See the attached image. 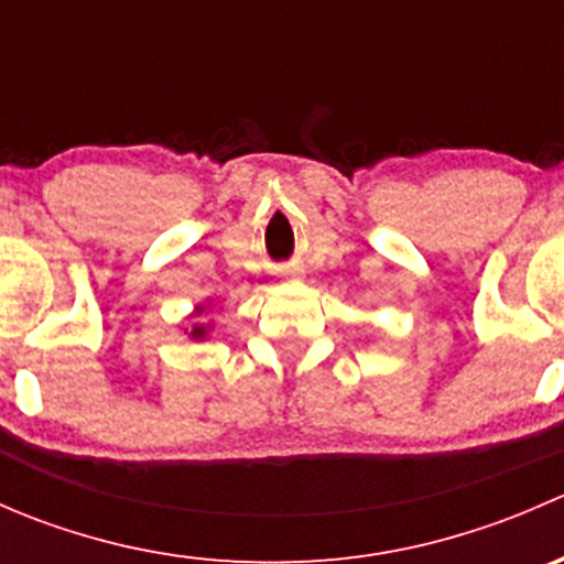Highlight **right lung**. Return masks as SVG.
Instances as JSON below:
<instances>
[{
  "label": "right lung",
  "instance_id": "1",
  "mask_svg": "<svg viewBox=\"0 0 564 564\" xmlns=\"http://www.w3.org/2000/svg\"><path fill=\"white\" fill-rule=\"evenodd\" d=\"M204 333H207V329H204L202 324H196V327L191 329V338H204Z\"/></svg>",
  "mask_w": 564,
  "mask_h": 564
}]
</instances>
